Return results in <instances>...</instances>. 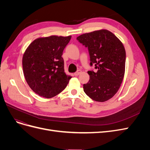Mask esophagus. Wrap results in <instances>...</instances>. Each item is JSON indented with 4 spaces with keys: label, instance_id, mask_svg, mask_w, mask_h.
<instances>
[{
    "label": "esophagus",
    "instance_id": "obj_1",
    "mask_svg": "<svg viewBox=\"0 0 150 150\" xmlns=\"http://www.w3.org/2000/svg\"><path fill=\"white\" fill-rule=\"evenodd\" d=\"M81 72H81V70H78V71L75 72V73H74V76H79V75L81 73Z\"/></svg>",
    "mask_w": 150,
    "mask_h": 150
}]
</instances>
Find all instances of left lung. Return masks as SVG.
Returning a JSON list of instances; mask_svg holds the SVG:
<instances>
[{
	"instance_id": "8db88e82",
	"label": "left lung",
	"mask_w": 150,
	"mask_h": 150,
	"mask_svg": "<svg viewBox=\"0 0 150 150\" xmlns=\"http://www.w3.org/2000/svg\"><path fill=\"white\" fill-rule=\"evenodd\" d=\"M88 47L90 65L97 72L89 71V80L83 84L84 93L94 101L104 102L120 89L125 72L126 51L123 44L111 32L106 29L83 34L77 38Z\"/></svg>"
}]
</instances>
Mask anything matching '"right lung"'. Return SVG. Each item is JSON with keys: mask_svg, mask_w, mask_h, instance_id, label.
Instances as JSON below:
<instances>
[{"mask_svg": "<svg viewBox=\"0 0 150 150\" xmlns=\"http://www.w3.org/2000/svg\"><path fill=\"white\" fill-rule=\"evenodd\" d=\"M71 36L51 35L35 39L22 57V67L29 87L39 96L51 98L64 90L72 78L64 72L62 57Z\"/></svg>", "mask_w": 150, "mask_h": 150, "instance_id": "1", "label": "right lung"}]
</instances>
